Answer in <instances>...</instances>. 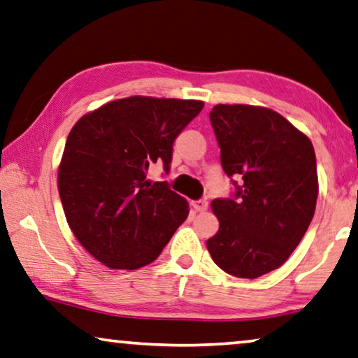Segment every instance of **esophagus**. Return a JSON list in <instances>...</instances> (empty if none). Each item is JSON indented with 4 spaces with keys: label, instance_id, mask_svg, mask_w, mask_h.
I'll list each match as a JSON object with an SVG mask.
<instances>
[{
    "label": "esophagus",
    "instance_id": "34e87169",
    "mask_svg": "<svg viewBox=\"0 0 358 358\" xmlns=\"http://www.w3.org/2000/svg\"><path fill=\"white\" fill-rule=\"evenodd\" d=\"M191 206H193V209L196 212H204V210H207V206H209V202H207L206 199H199V201L191 202Z\"/></svg>",
    "mask_w": 358,
    "mask_h": 358
}]
</instances>
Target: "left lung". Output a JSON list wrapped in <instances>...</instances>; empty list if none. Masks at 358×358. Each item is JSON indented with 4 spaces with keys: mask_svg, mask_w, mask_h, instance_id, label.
<instances>
[{
    "mask_svg": "<svg viewBox=\"0 0 358 358\" xmlns=\"http://www.w3.org/2000/svg\"><path fill=\"white\" fill-rule=\"evenodd\" d=\"M210 122L222 167L239 177L236 194L212 201L220 228L207 249L223 271L259 278L289 259L310 225L318 197L317 159L306 133L278 112L217 104Z\"/></svg>",
    "mask_w": 358,
    "mask_h": 358,
    "instance_id": "8db88e82",
    "label": "left lung"
}]
</instances>
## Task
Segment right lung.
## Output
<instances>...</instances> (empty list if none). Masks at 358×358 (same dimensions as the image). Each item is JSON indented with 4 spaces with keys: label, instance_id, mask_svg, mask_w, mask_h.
Returning <instances> with one entry per match:
<instances>
[{
    "label": "right lung",
    "instance_id": "1",
    "mask_svg": "<svg viewBox=\"0 0 358 358\" xmlns=\"http://www.w3.org/2000/svg\"><path fill=\"white\" fill-rule=\"evenodd\" d=\"M204 108L202 101L128 96L88 112L72 127L57 170L67 223L78 243L109 268L154 262L189 204L149 165L172 162L175 138Z\"/></svg>",
    "mask_w": 358,
    "mask_h": 358
}]
</instances>
